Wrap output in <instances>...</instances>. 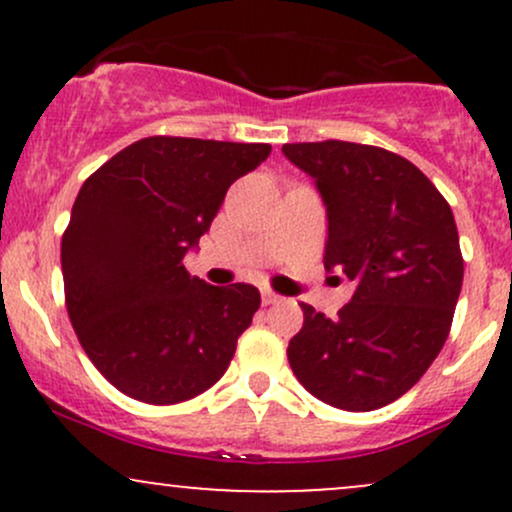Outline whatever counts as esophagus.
Segmentation results:
<instances>
[{
	"mask_svg": "<svg viewBox=\"0 0 512 512\" xmlns=\"http://www.w3.org/2000/svg\"><path fill=\"white\" fill-rule=\"evenodd\" d=\"M281 301V296H276L274 291H262V305H274V303H279Z\"/></svg>",
	"mask_w": 512,
	"mask_h": 512,
	"instance_id": "1",
	"label": "esophagus"
}]
</instances>
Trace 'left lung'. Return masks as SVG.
<instances>
[{"mask_svg": "<svg viewBox=\"0 0 512 512\" xmlns=\"http://www.w3.org/2000/svg\"><path fill=\"white\" fill-rule=\"evenodd\" d=\"M281 151L327 204V272L356 286L334 320L301 303L293 375L330 407L380 409L419 383L450 334L464 276L455 216L414 163L380 146L327 139Z\"/></svg>", "mask_w": 512, "mask_h": 512, "instance_id": "8db88e82", "label": "left lung"}]
</instances>
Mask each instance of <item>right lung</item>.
<instances>
[{
	"mask_svg": "<svg viewBox=\"0 0 512 512\" xmlns=\"http://www.w3.org/2000/svg\"><path fill=\"white\" fill-rule=\"evenodd\" d=\"M269 144L146 137L81 185L62 236L64 303L86 356L127 397L178 404L226 373L260 308L252 284L185 269L228 187Z\"/></svg>",
	"mask_w": 512,
	"mask_h": 512,
	"instance_id": "1",
	"label": "right lung"
}]
</instances>
